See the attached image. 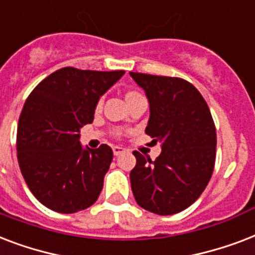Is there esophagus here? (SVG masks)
Returning <instances> with one entry per match:
<instances>
[{
    "instance_id": "esophagus-1",
    "label": "esophagus",
    "mask_w": 255,
    "mask_h": 255,
    "mask_svg": "<svg viewBox=\"0 0 255 255\" xmlns=\"http://www.w3.org/2000/svg\"><path fill=\"white\" fill-rule=\"evenodd\" d=\"M113 153L116 157H118V155L126 153V149L125 147H122V146H113Z\"/></svg>"
}]
</instances>
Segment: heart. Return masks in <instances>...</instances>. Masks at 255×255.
<instances>
[{"instance_id":"1","label":"heart","mask_w":255,"mask_h":255,"mask_svg":"<svg viewBox=\"0 0 255 255\" xmlns=\"http://www.w3.org/2000/svg\"><path fill=\"white\" fill-rule=\"evenodd\" d=\"M131 93H134V92H130V93H128V94H131ZM101 104H102V100L98 101V104H97V108H98V109L101 108Z\"/></svg>"}]
</instances>
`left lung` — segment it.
<instances>
[{"instance_id":"obj_1","label":"left lung","mask_w":255,"mask_h":255,"mask_svg":"<svg viewBox=\"0 0 255 255\" xmlns=\"http://www.w3.org/2000/svg\"><path fill=\"white\" fill-rule=\"evenodd\" d=\"M149 101L145 133L161 142L151 161L134 151L130 171L134 198L147 212L170 216L187 209L202 194L216 162V126L206 101L187 81L130 73Z\"/></svg>"}]
</instances>
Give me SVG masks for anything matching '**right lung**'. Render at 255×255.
Wrapping results in <instances>:
<instances>
[{
    "label": "right lung",
    "instance_id": "1",
    "mask_svg": "<svg viewBox=\"0 0 255 255\" xmlns=\"http://www.w3.org/2000/svg\"><path fill=\"white\" fill-rule=\"evenodd\" d=\"M124 74L62 68L27 97L17 128V158L27 187L46 208L72 214L98 198L113 150L84 147L80 131L92 124L100 98Z\"/></svg>",
    "mask_w": 255,
    "mask_h": 255
}]
</instances>
